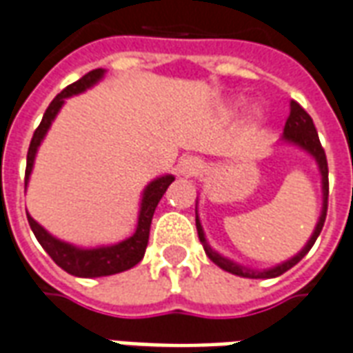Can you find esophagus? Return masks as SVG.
I'll use <instances>...</instances> for the list:
<instances>
[{"instance_id":"obj_1","label":"esophagus","mask_w":353,"mask_h":353,"mask_svg":"<svg viewBox=\"0 0 353 353\" xmlns=\"http://www.w3.org/2000/svg\"><path fill=\"white\" fill-rule=\"evenodd\" d=\"M203 171V163H201V159L199 157L188 156V157H182L179 165H176V172L184 176V179H190V176H197L199 172Z\"/></svg>"}]
</instances>
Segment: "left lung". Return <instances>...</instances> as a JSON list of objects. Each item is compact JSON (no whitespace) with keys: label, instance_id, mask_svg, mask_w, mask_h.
Returning <instances> with one entry per match:
<instances>
[{"label":"left lung","instance_id":"1","mask_svg":"<svg viewBox=\"0 0 353 353\" xmlns=\"http://www.w3.org/2000/svg\"><path fill=\"white\" fill-rule=\"evenodd\" d=\"M281 142L283 144H291V146H296V148L304 150L308 156L314 157L316 161L317 169H319V174H321V194H323V203H321V214L317 219V224L312 236L306 241V245L302 247L301 251L296 252L294 256H291L289 261L281 262V264H276L272 268H264V270H254L249 268V266H243L239 262H234L228 256H224L219 251H214L207 237H205L203 226H201V221H199V214L196 211V228H197V236H199V241L203 245L205 254L211 259L219 268H222L224 272H230L234 276L239 277H249V279H270V277H277L285 274L287 270H291L294 264L299 262L308 254V251L314 247L316 243L317 236L321 234L325 224V216H327V197H329V167H327V157H325V150L321 148V142H319V137H317L316 125L312 121V117L308 116V112L302 108L299 102L291 101V114L287 117V123H285L283 129V137H281ZM197 205V199H196Z\"/></svg>","mask_w":353,"mask_h":353}]
</instances>
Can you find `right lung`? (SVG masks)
Masks as SVG:
<instances>
[{"mask_svg":"<svg viewBox=\"0 0 353 353\" xmlns=\"http://www.w3.org/2000/svg\"><path fill=\"white\" fill-rule=\"evenodd\" d=\"M106 74V70L97 68L85 74L81 79H77L76 83L68 85L64 91H61L52 102L49 104V108L45 110L43 119L34 132L32 142H30L28 157H26V179H24V190L28 188L30 174L34 171V161H36L37 150L43 142L45 134L51 129L54 117L59 116V112L64 106V102L70 97L81 94L87 89H91L94 85L101 81ZM174 181L172 174H161L152 182H148V186L142 190L141 207H139V221H137V230L132 232V236H129L123 241L112 245H99V247H79V245L68 243L62 241L59 237H54L49 234L47 230L36 222L30 212H26L28 216V224L34 236L37 237L39 245L43 247L47 254L51 256L52 261L57 262L64 272H68L76 277H102V276H114L119 272L137 266L142 261L144 252H146V245H148L150 237V224H152V216L156 212V207L159 203V199L163 197L167 188L171 186V182Z\"/></svg>","mask_w":353,"mask_h":353,"instance_id":"1","label":"right lung"}]
</instances>
